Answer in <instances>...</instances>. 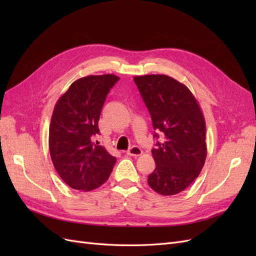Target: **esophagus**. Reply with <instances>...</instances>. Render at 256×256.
<instances>
[{"mask_svg": "<svg viewBox=\"0 0 256 256\" xmlns=\"http://www.w3.org/2000/svg\"><path fill=\"white\" fill-rule=\"evenodd\" d=\"M143 154V150L140 148V147H138V146L130 147V148L127 150L128 156L138 157V156H140V154Z\"/></svg>", "mask_w": 256, "mask_h": 256, "instance_id": "1", "label": "esophagus"}]
</instances>
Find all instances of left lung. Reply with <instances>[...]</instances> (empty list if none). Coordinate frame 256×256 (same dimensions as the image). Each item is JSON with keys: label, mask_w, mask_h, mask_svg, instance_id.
Listing matches in <instances>:
<instances>
[{"label": "left lung", "mask_w": 256, "mask_h": 256, "mask_svg": "<svg viewBox=\"0 0 256 256\" xmlns=\"http://www.w3.org/2000/svg\"><path fill=\"white\" fill-rule=\"evenodd\" d=\"M152 116L154 129L164 136L152 154L156 168L148 175L150 187L162 196H174L194 182L204 166L206 124L190 90L166 74L134 78ZM154 134L158 138L159 134Z\"/></svg>", "instance_id": "left-lung-1"}]
</instances>
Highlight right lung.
<instances>
[{"label": "right lung", "instance_id": "1", "mask_svg": "<svg viewBox=\"0 0 256 256\" xmlns=\"http://www.w3.org/2000/svg\"><path fill=\"white\" fill-rule=\"evenodd\" d=\"M120 80L115 74L88 76L74 81L54 106L49 128L50 156L69 187L90 191L109 178L116 158L92 138L106 95Z\"/></svg>", "mask_w": 256, "mask_h": 256}]
</instances>
